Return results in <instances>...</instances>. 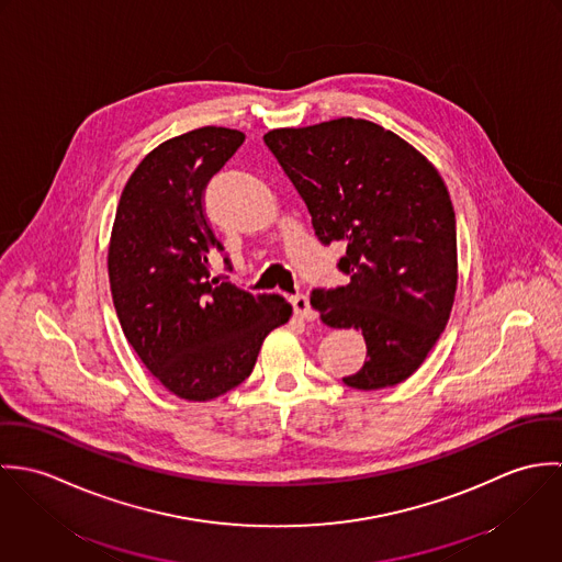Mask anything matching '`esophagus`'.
I'll return each instance as SVG.
<instances>
[{"instance_id": "esophagus-1", "label": "esophagus", "mask_w": 562, "mask_h": 562, "mask_svg": "<svg viewBox=\"0 0 562 562\" xmlns=\"http://www.w3.org/2000/svg\"><path fill=\"white\" fill-rule=\"evenodd\" d=\"M292 307H294L296 318H301V321H316V312L312 310L307 296H303V294L292 296Z\"/></svg>"}]
</instances>
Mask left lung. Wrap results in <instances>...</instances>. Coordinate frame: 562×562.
I'll return each mask as SVG.
<instances>
[{
    "label": "left lung",
    "instance_id": "1",
    "mask_svg": "<svg viewBox=\"0 0 562 562\" xmlns=\"http://www.w3.org/2000/svg\"><path fill=\"white\" fill-rule=\"evenodd\" d=\"M266 147L303 196L318 240L346 244L348 285L316 288L312 307L333 328H357L355 390L406 381L446 328L457 292V218L437 168L394 132L335 119L272 130Z\"/></svg>",
    "mask_w": 562,
    "mask_h": 562
}]
</instances>
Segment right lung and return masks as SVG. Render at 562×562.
Segmentation results:
<instances>
[{
  "label": "right lung",
  "mask_w": 562,
  "mask_h": 562,
  "mask_svg": "<svg viewBox=\"0 0 562 562\" xmlns=\"http://www.w3.org/2000/svg\"><path fill=\"white\" fill-rule=\"evenodd\" d=\"M244 143L227 127H201L156 147L123 188L108 250L112 301L123 333L161 385L205 402L252 372L266 335L292 305L252 296L210 274L223 244L205 214V188ZM232 270L229 257H225Z\"/></svg>",
  "instance_id": "right-lung-1"
}]
</instances>
